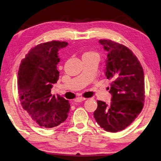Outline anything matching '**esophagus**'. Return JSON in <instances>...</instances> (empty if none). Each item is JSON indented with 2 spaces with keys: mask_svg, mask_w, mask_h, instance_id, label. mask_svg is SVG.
<instances>
[{
  "mask_svg": "<svg viewBox=\"0 0 161 161\" xmlns=\"http://www.w3.org/2000/svg\"><path fill=\"white\" fill-rule=\"evenodd\" d=\"M86 99L85 98H83V97H78V98H76V99H75V102H76V103H80V102H82V101H85V100Z\"/></svg>",
  "mask_w": 161,
  "mask_h": 161,
  "instance_id": "34e87169",
  "label": "esophagus"
}]
</instances>
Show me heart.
Masks as SVG:
<instances>
[{"label": "heart", "instance_id": "obj_1", "mask_svg": "<svg viewBox=\"0 0 161 161\" xmlns=\"http://www.w3.org/2000/svg\"><path fill=\"white\" fill-rule=\"evenodd\" d=\"M83 58H96L98 59V55L97 53H96L93 51H88L87 52H85L83 54Z\"/></svg>", "mask_w": 161, "mask_h": 161}]
</instances>
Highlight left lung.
<instances>
[{"mask_svg": "<svg viewBox=\"0 0 161 161\" xmlns=\"http://www.w3.org/2000/svg\"><path fill=\"white\" fill-rule=\"evenodd\" d=\"M99 42L108 52L105 76L112 80L108 87L112 98L109 105L97 101L94 117L104 130L117 132L129 126L143 108V69L137 57L126 46L109 39H101Z\"/></svg>", "mask_w": 161, "mask_h": 161, "instance_id": "left-lung-1", "label": "left lung"}]
</instances>
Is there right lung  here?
Listing matches in <instances>:
<instances>
[{"instance_id":"1","label":"right lung","mask_w":161,"mask_h":161,"mask_svg":"<svg viewBox=\"0 0 161 161\" xmlns=\"http://www.w3.org/2000/svg\"><path fill=\"white\" fill-rule=\"evenodd\" d=\"M68 45L52 41L31 48L21 60L18 71V92L20 104L34 122L44 128L59 125L69 112L67 100L51 94L58 80V52Z\"/></svg>"}]
</instances>
